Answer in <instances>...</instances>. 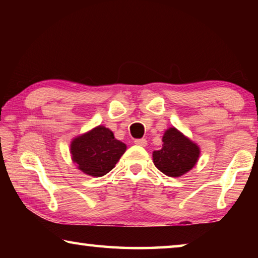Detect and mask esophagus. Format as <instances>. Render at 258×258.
I'll return each instance as SVG.
<instances>
[{"instance_id": "1", "label": "esophagus", "mask_w": 258, "mask_h": 258, "mask_svg": "<svg viewBox=\"0 0 258 258\" xmlns=\"http://www.w3.org/2000/svg\"><path fill=\"white\" fill-rule=\"evenodd\" d=\"M135 145L138 146H141V147H146L147 146V140L146 139H138L135 140Z\"/></svg>"}]
</instances>
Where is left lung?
<instances>
[{"instance_id":"8db88e82","label":"left lung","mask_w":258,"mask_h":258,"mask_svg":"<svg viewBox=\"0 0 258 258\" xmlns=\"http://www.w3.org/2000/svg\"><path fill=\"white\" fill-rule=\"evenodd\" d=\"M200 155V148L175 127L166 130L163 147L152 154L154 164L160 172L171 177L182 176L194 168Z\"/></svg>"}]
</instances>
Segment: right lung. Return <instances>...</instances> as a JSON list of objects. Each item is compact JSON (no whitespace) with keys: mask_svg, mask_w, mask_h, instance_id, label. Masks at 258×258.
Masks as SVG:
<instances>
[{"mask_svg":"<svg viewBox=\"0 0 258 258\" xmlns=\"http://www.w3.org/2000/svg\"><path fill=\"white\" fill-rule=\"evenodd\" d=\"M126 151V145L115 139L110 130L99 125L71 143V154L77 168L87 175H106Z\"/></svg>","mask_w":258,"mask_h":258,"instance_id":"obj_1","label":"right lung"}]
</instances>
